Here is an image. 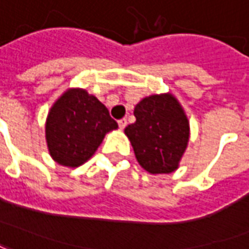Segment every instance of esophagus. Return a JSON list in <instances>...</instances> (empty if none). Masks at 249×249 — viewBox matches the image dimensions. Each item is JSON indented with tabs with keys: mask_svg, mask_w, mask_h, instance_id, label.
<instances>
[{
	"mask_svg": "<svg viewBox=\"0 0 249 249\" xmlns=\"http://www.w3.org/2000/svg\"><path fill=\"white\" fill-rule=\"evenodd\" d=\"M119 126H120V129H124L125 126H126V119L119 120Z\"/></svg>",
	"mask_w": 249,
	"mask_h": 249,
	"instance_id": "esophagus-1",
	"label": "esophagus"
}]
</instances>
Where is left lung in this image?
I'll list each match as a JSON object with an SVG mask.
<instances>
[{"instance_id":"left-lung-1","label":"left lung","mask_w":249,"mask_h":249,"mask_svg":"<svg viewBox=\"0 0 249 249\" xmlns=\"http://www.w3.org/2000/svg\"><path fill=\"white\" fill-rule=\"evenodd\" d=\"M136 123L125 128L136 159L152 175L175 172L189 141V121L171 93L152 94L136 105Z\"/></svg>"}]
</instances>
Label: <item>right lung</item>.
Segmentation results:
<instances>
[{
    "label": "right lung",
    "instance_id": "right-lung-1",
    "mask_svg": "<svg viewBox=\"0 0 249 249\" xmlns=\"http://www.w3.org/2000/svg\"><path fill=\"white\" fill-rule=\"evenodd\" d=\"M117 128L97 97L85 89H68L48 113L46 144L54 161L76 168L94 155L108 132Z\"/></svg>",
    "mask_w": 249,
    "mask_h": 249
}]
</instances>
